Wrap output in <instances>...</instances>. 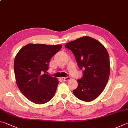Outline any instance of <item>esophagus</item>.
Here are the masks:
<instances>
[{
    "mask_svg": "<svg viewBox=\"0 0 128 128\" xmlns=\"http://www.w3.org/2000/svg\"><path fill=\"white\" fill-rule=\"evenodd\" d=\"M70 79H71V78L69 77V76H68V77H62V80L64 81L69 80H70Z\"/></svg>",
    "mask_w": 128,
    "mask_h": 128,
    "instance_id": "1",
    "label": "esophagus"
}]
</instances>
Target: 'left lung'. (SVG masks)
Returning a JSON list of instances; mask_svg holds the SVG:
<instances>
[{"label": "left lung", "instance_id": "1", "mask_svg": "<svg viewBox=\"0 0 128 128\" xmlns=\"http://www.w3.org/2000/svg\"><path fill=\"white\" fill-rule=\"evenodd\" d=\"M65 47L74 55L83 77L77 80L78 87L73 90L80 100L90 102L97 98L105 88L110 72V58L100 42L83 36L67 43Z\"/></svg>", "mask_w": 128, "mask_h": 128}]
</instances>
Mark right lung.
Instances as JSON below:
<instances>
[{"label":"right lung","mask_w":128,"mask_h":128,"mask_svg":"<svg viewBox=\"0 0 128 128\" xmlns=\"http://www.w3.org/2000/svg\"><path fill=\"white\" fill-rule=\"evenodd\" d=\"M62 45L29 44L20 49L14 62L16 83L20 91L32 102L44 104L56 92L59 81L45 73L54 55Z\"/></svg>","instance_id":"obj_1"}]
</instances>
